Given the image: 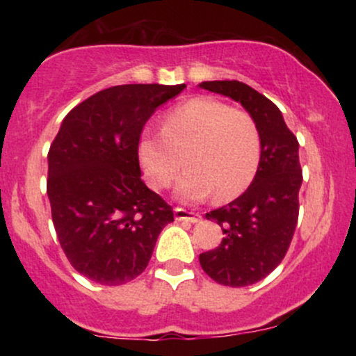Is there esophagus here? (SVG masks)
Here are the masks:
<instances>
[{"label":"esophagus","instance_id":"1","mask_svg":"<svg viewBox=\"0 0 356 356\" xmlns=\"http://www.w3.org/2000/svg\"><path fill=\"white\" fill-rule=\"evenodd\" d=\"M175 220H186V222H197L201 219V216L195 214V212L184 209V207H175L174 209Z\"/></svg>","mask_w":356,"mask_h":356}]
</instances>
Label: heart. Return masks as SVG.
Returning a JSON list of instances; mask_svg holds the SVG:
<instances>
[{
  "mask_svg": "<svg viewBox=\"0 0 356 356\" xmlns=\"http://www.w3.org/2000/svg\"><path fill=\"white\" fill-rule=\"evenodd\" d=\"M147 182L155 191L177 182L184 199L199 201L214 192L219 202L238 197L254 181L261 162V134L256 120L214 97H194L162 118V132L147 129L137 142Z\"/></svg>",
  "mask_w": 356,
  "mask_h": 356,
  "instance_id": "heart-1",
  "label": "heart"
}]
</instances>
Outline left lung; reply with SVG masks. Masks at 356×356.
Returning <instances> with one entry per match:
<instances>
[{"label": "left lung", "instance_id": "8db88e82", "mask_svg": "<svg viewBox=\"0 0 356 356\" xmlns=\"http://www.w3.org/2000/svg\"><path fill=\"white\" fill-rule=\"evenodd\" d=\"M202 88L241 102L261 134V162L251 186L238 199L207 212L222 227L218 248L199 254V263L216 283L232 288L254 284L283 261L300 214L303 172L298 138L280 108L238 80L202 81Z\"/></svg>", "mask_w": 356, "mask_h": 356}]
</instances>
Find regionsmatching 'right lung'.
Returning <instances> with one entry per match:
<instances>
[{
  "label": "right lung",
  "mask_w": 356,
  "mask_h": 356,
  "mask_svg": "<svg viewBox=\"0 0 356 356\" xmlns=\"http://www.w3.org/2000/svg\"><path fill=\"white\" fill-rule=\"evenodd\" d=\"M186 85H117L63 118L48 150L47 192L56 238L80 275L105 286L145 271L172 206L140 179L137 142L155 108Z\"/></svg>",
  "instance_id": "obj_1"
}]
</instances>
